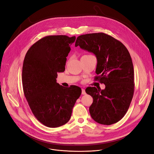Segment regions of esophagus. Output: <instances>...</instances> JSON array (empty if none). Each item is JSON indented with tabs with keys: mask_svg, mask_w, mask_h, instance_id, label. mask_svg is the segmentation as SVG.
I'll list each match as a JSON object with an SVG mask.
<instances>
[{
	"mask_svg": "<svg viewBox=\"0 0 154 154\" xmlns=\"http://www.w3.org/2000/svg\"><path fill=\"white\" fill-rule=\"evenodd\" d=\"M85 89H82V94H83V95H84V94H85Z\"/></svg>",
	"mask_w": 154,
	"mask_h": 154,
	"instance_id": "obj_1",
	"label": "esophagus"
}]
</instances>
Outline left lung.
<instances>
[{"label":"left lung","mask_w":154,"mask_h":154,"mask_svg":"<svg viewBox=\"0 0 154 154\" xmlns=\"http://www.w3.org/2000/svg\"><path fill=\"white\" fill-rule=\"evenodd\" d=\"M75 46L92 52L97 58L95 77L106 88L85 89L93 98L89 107L92 118L98 123L110 125L119 122L128 111L134 92V70L130 53L116 39L103 32L77 37Z\"/></svg>","instance_id":"8db88e82"}]
</instances>
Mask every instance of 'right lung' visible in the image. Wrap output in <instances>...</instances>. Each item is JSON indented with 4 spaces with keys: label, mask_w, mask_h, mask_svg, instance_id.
<instances>
[{
    "label": "right lung",
    "mask_w": 154,
    "mask_h": 154,
    "mask_svg": "<svg viewBox=\"0 0 154 154\" xmlns=\"http://www.w3.org/2000/svg\"><path fill=\"white\" fill-rule=\"evenodd\" d=\"M75 36H47L33 44L24 57L23 92L33 115L46 126L56 128L67 123L73 107L81 94L78 86L64 88L57 82L64 72L70 46Z\"/></svg>",
    "instance_id": "1"
}]
</instances>
